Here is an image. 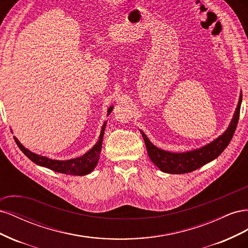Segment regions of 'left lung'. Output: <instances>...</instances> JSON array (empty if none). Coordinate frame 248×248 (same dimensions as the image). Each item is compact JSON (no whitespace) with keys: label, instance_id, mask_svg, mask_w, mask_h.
<instances>
[{"label":"left lung","instance_id":"8db88e82","mask_svg":"<svg viewBox=\"0 0 248 248\" xmlns=\"http://www.w3.org/2000/svg\"><path fill=\"white\" fill-rule=\"evenodd\" d=\"M241 101L242 95H240L239 103L234 118H232L226 132L207 146L194 150V151H189L186 153H170L168 151H163V150L155 147L148 140L146 134L140 131L145 140L150 159L152 160L157 168L164 172H169V174H186V172L196 170L204 166V164L214 160L229 146L232 136H234L239 121Z\"/></svg>","mask_w":248,"mask_h":248}]
</instances>
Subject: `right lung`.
I'll list each match as a JSON object with an SVG mask.
<instances>
[{"label": "right lung", "instance_id": "obj_1", "mask_svg": "<svg viewBox=\"0 0 248 248\" xmlns=\"http://www.w3.org/2000/svg\"><path fill=\"white\" fill-rule=\"evenodd\" d=\"M111 110H112V108H109L108 110V115L110 114ZM106 124L107 123H104L102 126L99 140L96 142V145L85 155L78 157V158H74L70 160H52L47 158V157L35 154L31 151H29L28 149H26L24 146H22L16 138H14V140H16V145L21 150V152L24 153L29 159H31L33 162L38 164V166L47 168L49 170H52L58 172H62V174H66V175L84 176V175H88L89 172H91L95 169L97 162H98L99 155L101 152L103 132H104V128H106Z\"/></svg>", "mask_w": 248, "mask_h": 248}]
</instances>
